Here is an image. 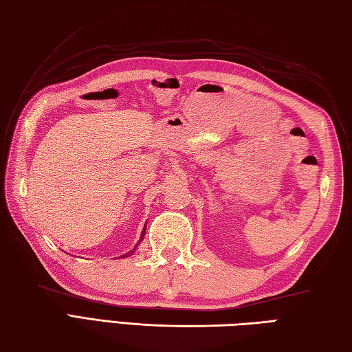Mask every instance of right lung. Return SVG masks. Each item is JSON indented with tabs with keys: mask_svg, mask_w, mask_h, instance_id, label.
<instances>
[{
	"mask_svg": "<svg viewBox=\"0 0 352 352\" xmlns=\"http://www.w3.org/2000/svg\"><path fill=\"white\" fill-rule=\"evenodd\" d=\"M145 231H146V227H144V231H142V236H140V241H139V242H142V239H144V236H145ZM139 242H138V245H139ZM138 245H136V246H134V248H133V251H130L129 254H125V256H122V257H129V256H131V254H133L134 251H136V248H138Z\"/></svg>",
	"mask_w": 352,
	"mask_h": 352,
	"instance_id": "add662e5",
	"label": "right lung"
}]
</instances>
